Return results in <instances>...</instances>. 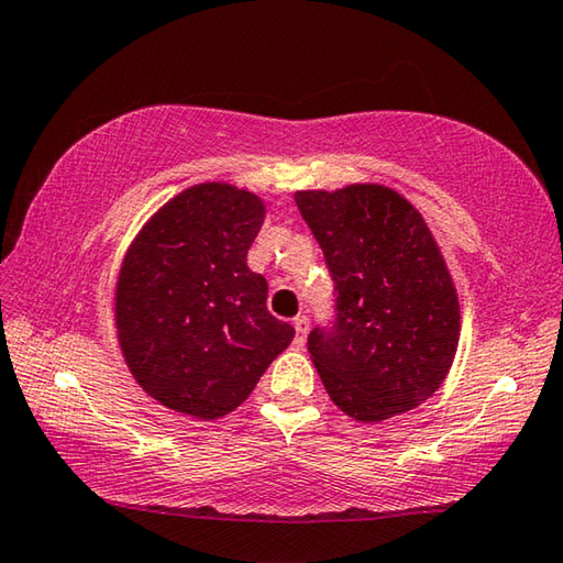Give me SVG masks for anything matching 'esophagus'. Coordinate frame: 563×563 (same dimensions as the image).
Instances as JSON below:
<instances>
[{
    "label": "esophagus",
    "instance_id": "34e87169",
    "mask_svg": "<svg viewBox=\"0 0 563 563\" xmlns=\"http://www.w3.org/2000/svg\"><path fill=\"white\" fill-rule=\"evenodd\" d=\"M295 324V346H302L305 340H308V332H310V320L305 314H298L292 320Z\"/></svg>",
    "mask_w": 563,
    "mask_h": 563
}]
</instances>
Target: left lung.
Returning <instances> with one entry per match:
<instances>
[{"mask_svg": "<svg viewBox=\"0 0 563 563\" xmlns=\"http://www.w3.org/2000/svg\"><path fill=\"white\" fill-rule=\"evenodd\" d=\"M334 280V320L308 350L332 401L362 423L411 411L443 384L457 292L421 213L382 184L295 191Z\"/></svg>", "mask_w": 563, "mask_h": 563, "instance_id": "1", "label": "left lung"}]
</instances>
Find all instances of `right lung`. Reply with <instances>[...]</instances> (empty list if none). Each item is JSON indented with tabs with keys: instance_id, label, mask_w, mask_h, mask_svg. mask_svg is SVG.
I'll return each instance as SVG.
<instances>
[{
	"instance_id": "add662e5",
	"label": "right lung",
	"mask_w": 563,
	"mask_h": 563,
	"mask_svg": "<svg viewBox=\"0 0 563 563\" xmlns=\"http://www.w3.org/2000/svg\"><path fill=\"white\" fill-rule=\"evenodd\" d=\"M265 207L223 181L194 184L152 217L122 261L115 327L135 382L172 411L213 421L246 401L295 330L249 268Z\"/></svg>"
}]
</instances>
